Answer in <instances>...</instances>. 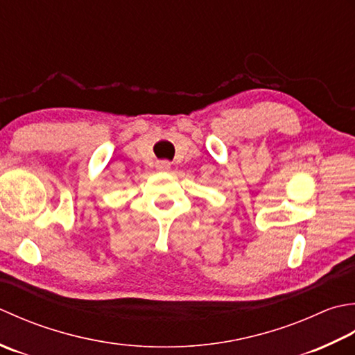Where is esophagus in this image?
Here are the masks:
<instances>
[{"label": "esophagus", "mask_w": 355, "mask_h": 355, "mask_svg": "<svg viewBox=\"0 0 355 355\" xmlns=\"http://www.w3.org/2000/svg\"><path fill=\"white\" fill-rule=\"evenodd\" d=\"M170 162L168 161H157L156 162V168L161 170V171H168L170 170Z\"/></svg>", "instance_id": "obj_1"}]
</instances>
